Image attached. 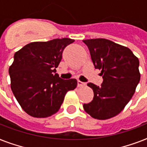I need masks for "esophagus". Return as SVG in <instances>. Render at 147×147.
Returning <instances> with one entry per match:
<instances>
[{
  "label": "esophagus",
  "instance_id": "esophagus-1",
  "mask_svg": "<svg viewBox=\"0 0 147 147\" xmlns=\"http://www.w3.org/2000/svg\"><path fill=\"white\" fill-rule=\"evenodd\" d=\"M84 85H85V83L78 80V87H82V86H84Z\"/></svg>",
  "mask_w": 147,
  "mask_h": 147
}]
</instances>
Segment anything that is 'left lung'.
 Returning a JSON list of instances; mask_svg holds the SVG:
<instances>
[{
    "label": "left lung",
    "mask_w": 147,
    "mask_h": 147,
    "mask_svg": "<svg viewBox=\"0 0 147 147\" xmlns=\"http://www.w3.org/2000/svg\"><path fill=\"white\" fill-rule=\"evenodd\" d=\"M83 42L103 78L100 87L88 83L94 98L83 107L94 119L111 118L123 111L134 94L140 79L139 59L129 48L111 40L91 39Z\"/></svg>",
    "instance_id": "8db88e82"
}]
</instances>
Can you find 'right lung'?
Wrapping results in <instances>:
<instances>
[{
    "label": "right lung",
    "mask_w": 147,
    "mask_h": 147,
    "mask_svg": "<svg viewBox=\"0 0 147 147\" xmlns=\"http://www.w3.org/2000/svg\"><path fill=\"white\" fill-rule=\"evenodd\" d=\"M69 38L47 42H33L14 54L9 68L13 94L26 114L33 117H47L59 110L69 91L77 80H63L56 72L65 47L72 43Z\"/></svg>",
    "instance_id": "1"
}]
</instances>
